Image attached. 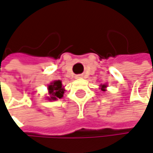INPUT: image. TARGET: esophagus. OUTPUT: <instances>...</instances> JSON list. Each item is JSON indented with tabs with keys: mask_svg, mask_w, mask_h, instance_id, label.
I'll return each mask as SVG.
<instances>
[{
	"mask_svg": "<svg viewBox=\"0 0 153 153\" xmlns=\"http://www.w3.org/2000/svg\"><path fill=\"white\" fill-rule=\"evenodd\" d=\"M81 77H82L81 75H78V76H77V78H81Z\"/></svg>",
	"mask_w": 153,
	"mask_h": 153,
	"instance_id": "34e87169",
	"label": "esophagus"
}]
</instances>
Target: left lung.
Wrapping results in <instances>:
<instances>
[{
  "label": "left lung",
  "mask_w": 153,
  "mask_h": 153,
  "mask_svg": "<svg viewBox=\"0 0 153 153\" xmlns=\"http://www.w3.org/2000/svg\"><path fill=\"white\" fill-rule=\"evenodd\" d=\"M106 88H107V85L106 84H103V85L102 84L101 85V89L102 91H106Z\"/></svg>",
  "instance_id": "1"
}]
</instances>
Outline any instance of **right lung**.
Here are the masks:
<instances>
[{"instance_id": "1", "label": "right lung", "mask_w": 153, "mask_h": 153, "mask_svg": "<svg viewBox=\"0 0 153 153\" xmlns=\"http://www.w3.org/2000/svg\"><path fill=\"white\" fill-rule=\"evenodd\" d=\"M48 91L49 101H55L62 98L65 93V88L60 80H54L48 85Z\"/></svg>"}]
</instances>
